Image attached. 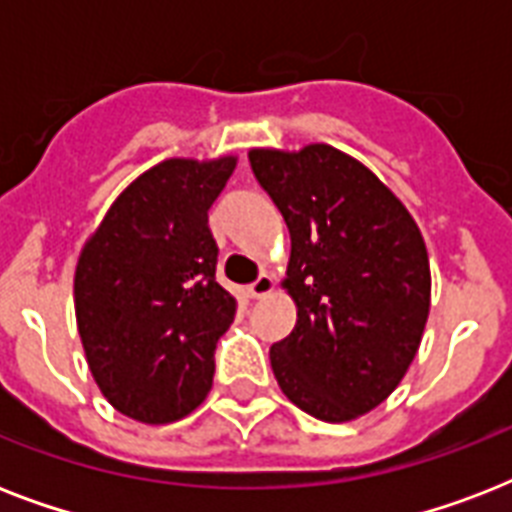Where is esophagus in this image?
<instances>
[{
    "label": "esophagus",
    "mask_w": 512,
    "mask_h": 512,
    "mask_svg": "<svg viewBox=\"0 0 512 512\" xmlns=\"http://www.w3.org/2000/svg\"><path fill=\"white\" fill-rule=\"evenodd\" d=\"M271 292H273V276H268V273H260L255 284H249V297H255V300L268 297Z\"/></svg>",
    "instance_id": "esophagus-1"
}]
</instances>
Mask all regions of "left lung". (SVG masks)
<instances>
[{
    "instance_id": "left-lung-1",
    "label": "left lung",
    "mask_w": 512,
    "mask_h": 512,
    "mask_svg": "<svg viewBox=\"0 0 512 512\" xmlns=\"http://www.w3.org/2000/svg\"><path fill=\"white\" fill-rule=\"evenodd\" d=\"M249 164L292 239L284 287L297 321L271 345L273 374L316 420H356L396 390L420 348L430 311L420 228L380 177L324 143L252 148Z\"/></svg>"
}]
</instances>
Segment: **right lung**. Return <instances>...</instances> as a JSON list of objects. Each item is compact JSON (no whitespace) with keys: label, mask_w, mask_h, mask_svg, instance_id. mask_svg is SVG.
Listing matches in <instances>:
<instances>
[{"label":"right lung","mask_w":512,"mask_h":512,"mask_svg":"<svg viewBox=\"0 0 512 512\" xmlns=\"http://www.w3.org/2000/svg\"><path fill=\"white\" fill-rule=\"evenodd\" d=\"M233 170V156L156 164L124 188L79 255L74 303L87 364L108 404L132 420L175 422L212 388L236 300L215 281L207 212Z\"/></svg>","instance_id":"add662e5"}]
</instances>
